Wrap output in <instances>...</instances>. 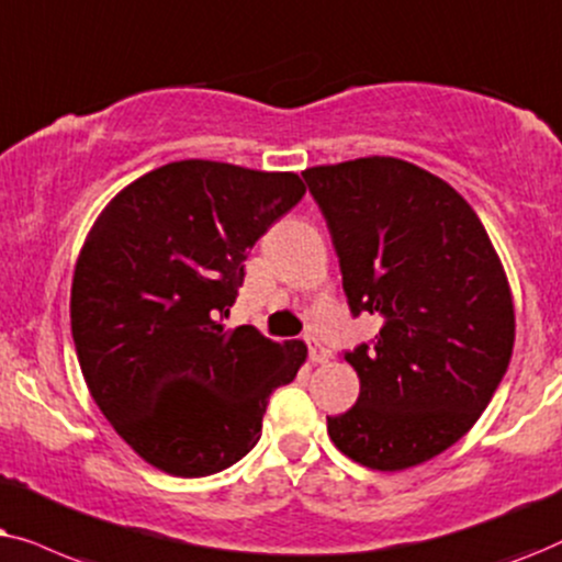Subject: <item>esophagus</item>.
I'll return each mask as SVG.
<instances>
[{"label": "esophagus", "instance_id": "34e87169", "mask_svg": "<svg viewBox=\"0 0 562 562\" xmlns=\"http://www.w3.org/2000/svg\"><path fill=\"white\" fill-rule=\"evenodd\" d=\"M305 344H308V357H311V362L313 364H324V362H328V357H331V351H328L324 344H321L316 336H308V339H305Z\"/></svg>", "mask_w": 562, "mask_h": 562}]
</instances>
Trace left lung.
<instances>
[{
  "label": "left lung",
  "instance_id": "1",
  "mask_svg": "<svg viewBox=\"0 0 562 562\" xmlns=\"http://www.w3.org/2000/svg\"><path fill=\"white\" fill-rule=\"evenodd\" d=\"M339 254L355 316L383 321L344 359L359 378L326 416L336 450L398 473L442 454L488 406L514 349L508 277L473 207L416 164L362 156L303 171Z\"/></svg>",
  "mask_w": 562,
  "mask_h": 562
}]
</instances>
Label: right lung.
<instances>
[{
  "instance_id": "add662e5",
  "label": "right lung",
  "mask_w": 562,
  "mask_h": 562,
  "mask_svg": "<svg viewBox=\"0 0 562 562\" xmlns=\"http://www.w3.org/2000/svg\"><path fill=\"white\" fill-rule=\"evenodd\" d=\"M303 194L295 171L184 159L133 179L89 228L71 280L81 375L161 473L203 477L241 460L269 393L303 368V341L223 324L246 251Z\"/></svg>"
}]
</instances>
